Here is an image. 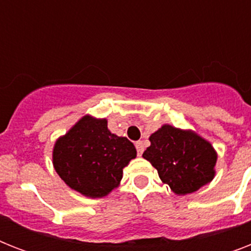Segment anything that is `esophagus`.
<instances>
[{
  "mask_svg": "<svg viewBox=\"0 0 251 251\" xmlns=\"http://www.w3.org/2000/svg\"><path fill=\"white\" fill-rule=\"evenodd\" d=\"M135 147H137L138 155L141 156L142 153H143V151H145V145H143V143H142V142L139 141V142H137V143H135Z\"/></svg>",
  "mask_w": 251,
  "mask_h": 251,
  "instance_id": "obj_1",
  "label": "esophagus"
}]
</instances>
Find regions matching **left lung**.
<instances>
[{"instance_id": "8db88e82", "label": "left lung", "mask_w": 251, "mask_h": 251, "mask_svg": "<svg viewBox=\"0 0 251 251\" xmlns=\"http://www.w3.org/2000/svg\"><path fill=\"white\" fill-rule=\"evenodd\" d=\"M150 142L143 157L156 168L163 183L175 194H190L214 179L218 153L193 130L165 124L151 134Z\"/></svg>"}]
</instances>
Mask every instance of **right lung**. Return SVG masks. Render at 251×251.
Instances as JSON below:
<instances>
[{
	"label": "right lung",
	"mask_w": 251,
	"mask_h": 251,
	"mask_svg": "<svg viewBox=\"0 0 251 251\" xmlns=\"http://www.w3.org/2000/svg\"><path fill=\"white\" fill-rule=\"evenodd\" d=\"M137 157L125 137L110 133L105 118L86 114L53 147V167L70 189L102 198L117 189L124 168Z\"/></svg>",
	"instance_id": "right-lung-1"
}]
</instances>
